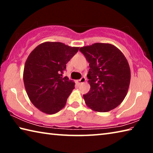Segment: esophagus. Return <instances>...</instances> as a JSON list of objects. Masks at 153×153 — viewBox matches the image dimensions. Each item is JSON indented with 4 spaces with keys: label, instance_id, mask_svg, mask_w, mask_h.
<instances>
[{
    "label": "esophagus",
    "instance_id": "esophagus-1",
    "mask_svg": "<svg viewBox=\"0 0 153 153\" xmlns=\"http://www.w3.org/2000/svg\"><path fill=\"white\" fill-rule=\"evenodd\" d=\"M77 83H78V84H83V83H84L85 82H86V78H85L84 77H82L81 79H79V80H77Z\"/></svg>",
    "mask_w": 153,
    "mask_h": 153
}]
</instances>
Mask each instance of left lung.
I'll return each mask as SVG.
<instances>
[{"mask_svg": "<svg viewBox=\"0 0 153 153\" xmlns=\"http://www.w3.org/2000/svg\"><path fill=\"white\" fill-rule=\"evenodd\" d=\"M89 63L87 77L90 91L85 103L96 112H108L123 102L131 78L129 63L118 48L108 43H94L79 48Z\"/></svg>", "mask_w": 153, "mask_h": 153, "instance_id": "obj_1", "label": "left lung"}]
</instances>
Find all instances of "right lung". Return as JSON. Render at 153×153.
<instances>
[{"instance_id": "right-lung-1", "label": "right lung", "mask_w": 153, "mask_h": 153, "mask_svg": "<svg viewBox=\"0 0 153 153\" xmlns=\"http://www.w3.org/2000/svg\"><path fill=\"white\" fill-rule=\"evenodd\" d=\"M78 49L62 42H45L28 56L23 75L25 88L30 101L42 112L52 115L65 106L75 82L62 76Z\"/></svg>"}]
</instances>
